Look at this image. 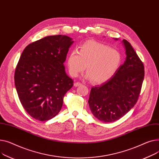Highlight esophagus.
I'll list each match as a JSON object with an SVG mask.
<instances>
[{
  "instance_id": "1",
  "label": "esophagus",
  "mask_w": 159,
  "mask_h": 159,
  "mask_svg": "<svg viewBox=\"0 0 159 159\" xmlns=\"http://www.w3.org/2000/svg\"><path fill=\"white\" fill-rule=\"evenodd\" d=\"M81 85H82V83L80 82H76L75 83H74V86L75 87H79V86H81Z\"/></svg>"
}]
</instances>
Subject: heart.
Wrapping results in <instances>:
<instances>
[{
	"mask_svg": "<svg viewBox=\"0 0 159 159\" xmlns=\"http://www.w3.org/2000/svg\"><path fill=\"white\" fill-rule=\"evenodd\" d=\"M122 63V56L116 49L89 40L81 45L79 51H72L67 58L69 71L77 77L86 67V77L96 83H102L112 78Z\"/></svg>",
	"mask_w": 159,
	"mask_h": 159,
	"instance_id": "b5f03b06",
	"label": "heart"
}]
</instances>
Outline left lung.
<instances>
[{"label":"left lung","mask_w":159,"mask_h":159,"mask_svg":"<svg viewBox=\"0 0 159 159\" xmlns=\"http://www.w3.org/2000/svg\"><path fill=\"white\" fill-rule=\"evenodd\" d=\"M123 43L126 49L125 61L111 79L91 89L88 101L92 114L105 123L119 119L134 107L144 80L143 61L131 44L125 39Z\"/></svg>","instance_id":"left-lung-1"}]
</instances>
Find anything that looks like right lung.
Returning <instances> with one entry per match:
<instances>
[{
  "label": "right lung",
  "mask_w": 159,
  "mask_h": 159,
  "mask_svg": "<svg viewBox=\"0 0 159 159\" xmlns=\"http://www.w3.org/2000/svg\"><path fill=\"white\" fill-rule=\"evenodd\" d=\"M72 39L65 35L46 36L28 45L15 72V85L25 110L41 121L61 109L63 98L73 86L63 63Z\"/></svg>",
  "instance_id": "add662e5"
}]
</instances>
